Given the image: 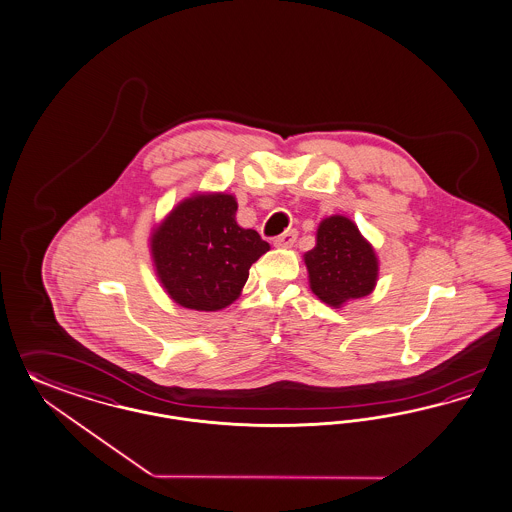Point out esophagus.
Masks as SVG:
<instances>
[{
	"mask_svg": "<svg viewBox=\"0 0 512 512\" xmlns=\"http://www.w3.org/2000/svg\"><path fill=\"white\" fill-rule=\"evenodd\" d=\"M297 236H299V232H297V230H287V232H283V234L274 238V246L291 247L295 242H297Z\"/></svg>",
	"mask_w": 512,
	"mask_h": 512,
	"instance_id": "obj_1",
	"label": "esophagus"
}]
</instances>
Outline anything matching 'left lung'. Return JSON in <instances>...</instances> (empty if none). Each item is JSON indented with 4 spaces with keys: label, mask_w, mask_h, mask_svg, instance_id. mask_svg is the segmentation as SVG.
<instances>
[{
    "label": "left lung",
    "mask_w": 512,
    "mask_h": 512,
    "mask_svg": "<svg viewBox=\"0 0 512 512\" xmlns=\"http://www.w3.org/2000/svg\"><path fill=\"white\" fill-rule=\"evenodd\" d=\"M310 287L319 299L340 306L367 297L376 285L378 261L350 219L335 215L318 229V244L304 255Z\"/></svg>",
    "instance_id": "8db88e82"
}]
</instances>
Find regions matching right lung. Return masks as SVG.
<instances>
[{
    "label": "right lung",
    "mask_w": 512,
    "mask_h": 512,
    "mask_svg": "<svg viewBox=\"0 0 512 512\" xmlns=\"http://www.w3.org/2000/svg\"><path fill=\"white\" fill-rule=\"evenodd\" d=\"M230 194H198L181 202L153 234L160 282L177 304L215 312L238 299L249 268L270 246L236 223Z\"/></svg>",
    "instance_id": "1"
}]
</instances>
